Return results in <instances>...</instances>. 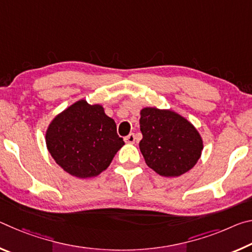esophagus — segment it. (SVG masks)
<instances>
[{
	"label": "esophagus",
	"mask_w": 252,
	"mask_h": 252,
	"mask_svg": "<svg viewBox=\"0 0 252 252\" xmlns=\"http://www.w3.org/2000/svg\"><path fill=\"white\" fill-rule=\"evenodd\" d=\"M125 141L126 143H134L135 142V135H134V133H130L129 135L126 136Z\"/></svg>",
	"instance_id": "esophagus-1"
}]
</instances>
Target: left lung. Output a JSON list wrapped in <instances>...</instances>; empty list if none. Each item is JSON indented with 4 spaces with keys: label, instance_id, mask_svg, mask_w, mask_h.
Instances as JSON below:
<instances>
[{
    "label": "left lung",
    "instance_id": "8db88e82",
    "mask_svg": "<svg viewBox=\"0 0 252 252\" xmlns=\"http://www.w3.org/2000/svg\"><path fill=\"white\" fill-rule=\"evenodd\" d=\"M140 116L139 147L149 168L162 177H179L194 167L203 142L192 123L171 110L144 108Z\"/></svg>",
    "mask_w": 252,
    "mask_h": 252
}]
</instances>
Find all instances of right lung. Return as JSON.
<instances>
[{
  "instance_id": "add662e5",
  "label": "right lung",
  "mask_w": 252,
  "mask_h": 252,
  "mask_svg": "<svg viewBox=\"0 0 252 252\" xmlns=\"http://www.w3.org/2000/svg\"><path fill=\"white\" fill-rule=\"evenodd\" d=\"M45 142L60 167L80 179L99 176L125 144L103 106L85 100L76 101L51 121Z\"/></svg>"
}]
</instances>
